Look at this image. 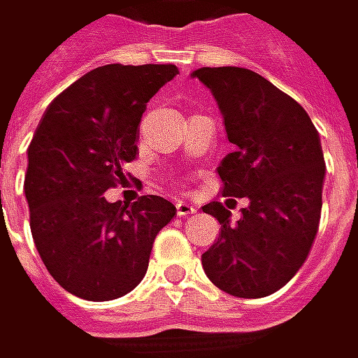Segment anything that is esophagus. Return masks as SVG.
Instances as JSON below:
<instances>
[{
	"label": "esophagus",
	"mask_w": 358,
	"mask_h": 358,
	"mask_svg": "<svg viewBox=\"0 0 358 358\" xmlns=\"http://www.w3.org/2000/svg\"><path fill=\"white\" fill-rule=\"evenodd\" d=\"M175 207H177V215H179V217H185V215L195 213V207L191 206V203H187V201H177Z\"/></svg>",
	"instance_id": "esophagus-1"
}]
</instances>
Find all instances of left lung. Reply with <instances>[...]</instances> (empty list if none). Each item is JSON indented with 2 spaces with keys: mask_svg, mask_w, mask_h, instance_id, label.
<instances>
[{
  "mask_svg": "<svg viewBox=\"0 0 358 358\" xmlns=\"http://www.w3.org/2000/svg\"><path fill=\"white\" fill-rule=\"evenodd\" d=\"M191 76L213 94L236 145L217 167L224 195L250 201L236 225L220 201L203 206L222 224L201 256L203 270L227 294H274L306 262L318 231L327 169L318 131L294 99L248 68H199Z\"/></svg>",
  "mask_w": 358,
  "mask_h": 358,
  "instance_id": "obj_1",
  "label": "left lung"
}]
</instances>
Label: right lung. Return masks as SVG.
Here are the masks:
<instances>
[{"label":"right lung","mask_w":358,"mask_h":358,"mask_svg":"<svg viewBox=\"0 0 358 358\" xmlns=\"http://www.w3.org/2000/svg\"><path fill=\"white\" fill-rule=\"evenodd\" d=\"M177 74L173 64L94 68L54 99L36 129L24 181L31 238L70 294L104 302L131 292L157 234L177 215L159 195L131 207L102 195L122 183L147 102Z\"/></svg>","instance_id":"right-lung-1"}]
</instances>
